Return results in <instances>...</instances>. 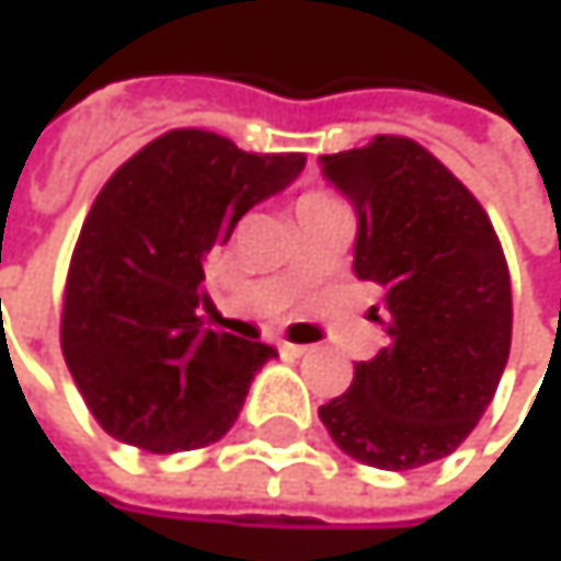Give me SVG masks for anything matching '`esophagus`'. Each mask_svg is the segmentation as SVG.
Returning a JSON list of instances; mask_svg holds the SVG:
<instances>
[{"instance_id":"esophagus-1","label":"esophagus","mask_w":561,"mask_h":561,"mask_svg":"<svg viewBox=\"0 0 561 561\" xmlns=\"http://www.w3.org/2000/svg\"><path fill=\"white\" fill-rule=\"evenodd\" d=\"M280 353H284V356H290V359H300V356H307V353H310V346H300V343H280Z\"/></svg>"}]
</instances>
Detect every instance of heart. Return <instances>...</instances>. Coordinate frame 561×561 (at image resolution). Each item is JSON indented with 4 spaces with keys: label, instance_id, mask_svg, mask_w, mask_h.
<instances>
[{
    "label": "heart",
    "instance_id": "obj_1",
    "mask_svg": "<svg viewBox=\"0 0 561 561\" xmlns=\"http://www.w3.org/2000/svg\"><path fill=\"white\" fill-rule=\"evenodd\" d=\"M320 202H336V195H330V192H307V195H300L297 208L300 205H320Z\"/></svg>",
    "mask_w": 561,
    "mask_h": 561
}]
</instances>
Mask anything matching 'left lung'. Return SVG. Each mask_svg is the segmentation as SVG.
Returning <instances> with one entry per match:
<instances>
[{
  "label": "left lung",
  "instance_id": "left-lung-1",
  "mask_svg": "<svg viewBox=\"0 0 561 561\" xmlns=\"http://www.w3.org/2000/svg\"><path fill=\"white\" fill-rule=\"evenodd\" d=\"M353 202V271L382 287L386 346L320 405L336 447L379 470L447 457L483 419L510 356L513 294L500 238L470 188L409 137L320 156Z\"/></svg>",
  "mask_w": 561,
  "mask_h": 561
}]
</instances>
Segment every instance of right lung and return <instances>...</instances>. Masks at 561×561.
I'll list each match as a JSON object with an SVG mask.
<instances>
[{"label": "right lung", "mask_w": 561, "mask_h": 561, "mask_svg": "<svg viewBox=\"0 0 561 561\" xmlns=\"http://www.w3.org/2000/svg\"><path fill=\"white\" fill-rule=\"evenodd\" d=\"M304 165V152L169 130L107 179L71 254L61 353L111 437L175 454L215 444L238 421L277 350L202 327V261Z\"/></svg>", "instance_id": "1"}]
</instances>
